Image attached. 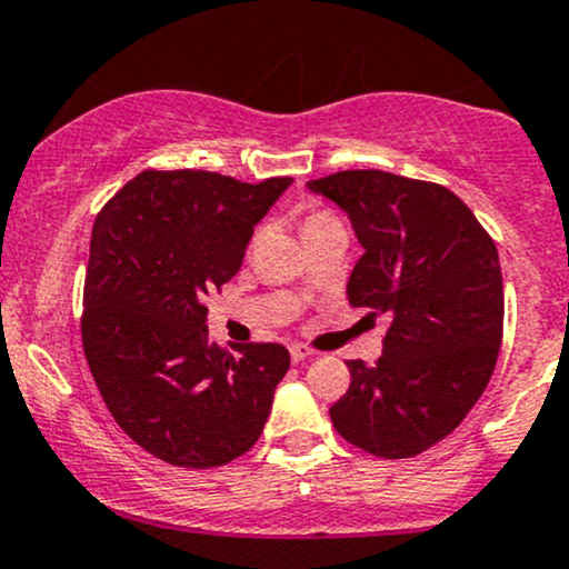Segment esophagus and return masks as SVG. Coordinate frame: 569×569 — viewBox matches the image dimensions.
I'll return each instance as SVG.
<instances>
[{"instance_id":"obj_1","label":"esophagus","mask_w":569,"mask_h":569,"mask_svg":"<svg viewBox=\"0 0 569 569\" xmlns=\"http://www.w3.org/2000/svg\"><path fill=\"white\" fill-rule=\"evenodd\" d=\"M312 356H316V350L307 348V345H302V342L291 345V361L293 363H302V361H307V358H312Z\"/></svg>"}]
</instances>
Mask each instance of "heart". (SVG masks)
I'll return each instance as SVG.
<instances>
[{
	"label": "heart",
	"mask_w": 569,
	"mask_h": 569,
	"mask_svg": "<svg viewBox=\"0 0 569 569\" xmlns=\"http://www.w3.org/2000/svg\"><path fill=\"white\" fill-rule=\"evenodd\" d=\"M329 219H335L329 211H310V213H307V217H305V227L321 224V221H329ZM305 227H302V230H305Z\"/></svg>",
	"instance_id": "1"
}]
</instances>
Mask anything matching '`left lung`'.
Here are the masks:
<instances>
[{
	"instance_id": "1",
	"label": "left lung",
	"mask_w": 569,
	"mask_h": 569,
	"mask_svg": "<svg viewBox=\"0 0 569 569\" xmlns=\"http://www.w3.org/2000/svg\"><path fill=\"white\" fill-rule=\"evenodd\" d=\"M348 213L363 257L348 299L388 316L375 367L348 361L350 388L329 409L345 441L401 460L447 439L485 393L502 342L498 248L447 187L385 171L307 181Z\"/></svg>"
}]
</instances>
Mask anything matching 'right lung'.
<instances>
[{"label": "right lung", "instance_id": "obj_1", "mask_svg": "<svg viewBox=\"0 0 569 569\" xmlns=\"http://www.w3.org/2000/svg\"><path fill=\"white\" fill-rule=\"evenodd\" d=\"M291 184L143 171L96 217L82 348L114 422L149 455L217 468L262 436L289 371L283 345L208 339V291L243 264L253 227Z\"/></svg>", "mask_w": 569, "mask_h": 569}]
</instances>
